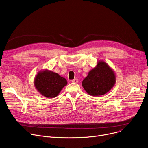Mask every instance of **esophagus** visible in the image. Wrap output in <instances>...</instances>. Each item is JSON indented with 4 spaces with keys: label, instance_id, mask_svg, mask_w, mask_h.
Instances as JSON below:
<instances>
[{
    "label": "esophagus",
    "instance_id": "obj_1",
    "mask_svg": "<svg viewBox=\"0 0 148 148\" xmlns=\"http://www.w3.org/2000/svg\"><path fill=\"white\" fill-rule=\"evenodd\" d=\"M72 82H74V83H77V82H78V79L75 78V79H74L72 80Z\"/></svg>",
    "mask_w": 148,
    "mask_h": 148
}]
</instances>
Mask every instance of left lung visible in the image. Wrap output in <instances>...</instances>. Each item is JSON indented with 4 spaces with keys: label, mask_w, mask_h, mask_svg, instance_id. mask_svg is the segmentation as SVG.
I'll return each instance as SVG.
<instances>
[{
    "label": "left lung",
    "mask_w": 148,
    "mask_h": 148,
    "mask_svg": "<svg viewBox=\"0 0 148 148\" xmlns=\"http://www.w3.org/2000/svg\"><path fill=\"white\" fill-rule=\"evenodd\" d=\"M116 82L113 70L103 61H98L97 66L92 69L84 79L82 86L90 95L99 97L109 92Z\"/></svg>",
    "instance_id": "left-lung-1"
}]
</instances>
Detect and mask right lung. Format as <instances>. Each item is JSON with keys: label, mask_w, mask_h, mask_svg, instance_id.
I'll return each instance as SVG.
<instances>
[{"label": "right lung", "mask_w": 148, "mask_h": 148, "mask_svg": "<svg viewBox=\"0 0 148 148\" xmlns=\"http://www.w3.org/2000/svg\"><path fill=\"white\" fill-rule=\"evenodd\" d=\"M34 84L37 90L46 98L57 97L67 84L66 78L52 71L45 70L36 75Z\"/></svg>", "instance_id": "1"}]
</instances>
